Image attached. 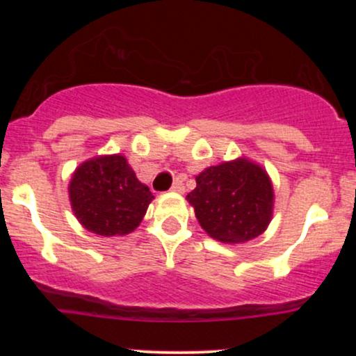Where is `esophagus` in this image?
Instances as JSON below:
<instances>
[{
	"label": "esophagus",
	"mask_w": 356,
	"mask_h": 356,
	"mask_svg": "<svg viewBox=\"0 0 356 356\" xmlns=\"http://www.w3.org/2000/svg\"><path fill=\"white\" fill-rule=\"evenodd\" d=\"M170 191L174 192H184V184H182V179H175L172 187H170Z\"/></svg>",
	"instance_id": "obj_1"
}]
</instances>
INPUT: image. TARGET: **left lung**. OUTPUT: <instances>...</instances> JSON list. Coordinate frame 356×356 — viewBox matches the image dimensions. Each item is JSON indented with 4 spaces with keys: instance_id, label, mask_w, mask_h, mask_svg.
<instances>
[{
    "instance_id": "8db88e82",
    "label": "left lung",
    "mask_w": 356,
    "mask_h": 356,
    "mask_svg": "<svg viewBox=\"0 0 356 356\" xmlns=\"http://www.w3.org/2000/svg\"><path fill=\"white\" fill-rule=\"evenodd\" d=\"M187 194L195 218L211 238L246 243L266 229L273 214V186L259 165L238 159L209 167Z\"/></svg>"
}]
</instances>
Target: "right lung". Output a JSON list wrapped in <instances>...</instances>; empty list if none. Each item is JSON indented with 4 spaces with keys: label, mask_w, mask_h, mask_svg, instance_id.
Segmentation results:
<instances>
[{
    "label": "right lung",
    "mask_w": 356,
    "mask_h": 356,
    "mask_svg": "<svg viewBox=\"0 0 356 356\" xmlns=\"http://www.w3.org/2000/svg\"><path fill=\"white\" fill-rule=\"evenodd\" d=\"M154 199L124 155L92 159L73 174L70 201L81 226L100 236L129 234Z\"/></svg>",
    "instance_id": "add662e5"
}]
</instances>
